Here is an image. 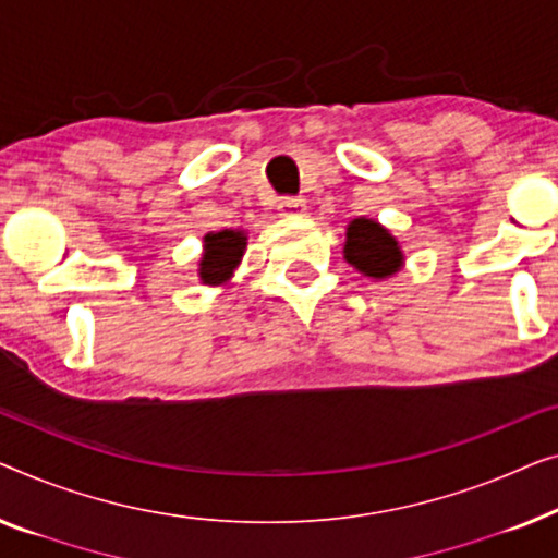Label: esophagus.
Returning <instances> with one entry per match:
<instances>
[{
  "instance_id": "1",
  "label": "esophagus",
  "mask_w": 558,
  "mask_h": 558,
  "mask_svg": "<svg viewBox=\"0 0 558 558\" xmlns=\"http://www.w3.org/2000/svg\"><path fill=\"white\" fill-rule=\"evenodd\" d=\"M278 209H280V215L295 217V215H303V211H305V202L298 199V197H282L278 202Z\"/></svg>"
}]
</instances>
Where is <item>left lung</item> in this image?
Here are the masks:
<instances>
[{
	"label": "left lung",
	"mask_w": 558,
	"mask_h": 558,
	"mask_svg": "<svg viewBox=\"0 0 558 558\" xmlns=\"http://www.w3.org/2000/svg\"><path fill=\"white\" fill-rule=\"evenodd\" d=\"M343 257L359 272L374 280L391 278L404 265V255L397 238H391L387 227L366 217L351 219L349 222Z\"/></svg>",
	"instance_id": "left-lung-1"
}]
</instances>
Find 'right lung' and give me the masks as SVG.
<instances>
[{"label": "right lung", "mask_w": 558, "mask_h": 558, "mask_svg": "<svg viewBox=\"0 0 558 558\" xmlns=\"http://www.w3.org/2000/svg\"><path fill=\"white\" fill-rule=\"evenodd\" d=\"M247 234L242 230H219L204 234L199 280L204 286H225L245 255Z\"/></svg>", "instance_id": "obj_1"}]
</instances>
